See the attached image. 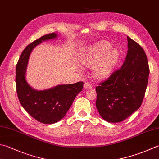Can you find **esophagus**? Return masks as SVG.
Wrapping results in <instances>:
<instances>
[{
	"mask_svg": "<svg viewBox=\"0 0 159 159\" xmlns=\"http://www.w3.org/2000/svg\"><path fill=\"white\" fill-rule=\"evenodd\" d=\"M92 88V85L91 83H84V88L85 89H91Z\"/></svg>",
	"mask_w": 159,
	"mask_h": 159,
	"instance_id": "1",
	"label": "esophagus"
}]
</instances>
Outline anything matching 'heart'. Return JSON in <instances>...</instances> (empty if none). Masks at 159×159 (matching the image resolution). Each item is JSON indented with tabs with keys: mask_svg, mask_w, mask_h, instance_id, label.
<instances>
[{
	"mask_svg": "<svg viewBox=\"0 0 159 159\" xmlns=\"http://www.w3.org/2000/svg\"><path fill=\"white\" fill-rule=\"evenodd\" d=\"M107 41H101L90 46L80 61L86 67L93 68V74L98 79H105L113 72L120 60V54L117 49H111Z\"/></svg>",
	"mask_w": 159,
	"mask_h": 159,
	"instance_id": "b5f03b06",
	"label": "heart"
}]
</instances>
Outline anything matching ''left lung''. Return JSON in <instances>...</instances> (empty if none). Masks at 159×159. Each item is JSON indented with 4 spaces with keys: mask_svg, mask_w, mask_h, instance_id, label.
<instances>
[{
    "mask_svg": "<svg viewBox=\"0 0 159 159\" xmlns=\"http://www.w3.org/2000/svg\"><path fill=\"white\" fill-rule=\"evenodd\" d=\"M125 60L119 70L96 88V106L109 123L126 119L141 106L150 74L147 56L137 43L127 36Z\"/></svg>",
    "mask_w": 159,
    "mask_h": 159,
    "instance_id": "left-lung-1",
    "label": "left lung"
}]
</instances>
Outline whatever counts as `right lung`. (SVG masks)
<instances>
[{
	"instance_id": "right-lung-1",
	"label": "right lung",
	"mask_w": 159,
	"mask_h": 159,
	"mask_svg": "<svg viewBox=\"0 0 159 159\" xmlns=\"http://www.w3.org/2000/svg\"><path fill=\"white\" fill-rule=\"evenodd\" d=\"M57 36L56 33L47 34L27 45L16 67V85L21 105L34 119L44 124L57 123L64 118L83 87V82H78L37 90L28 84L25 76L31 52L43 41L55 39Z\"/></svg>"
}]
</instances>
